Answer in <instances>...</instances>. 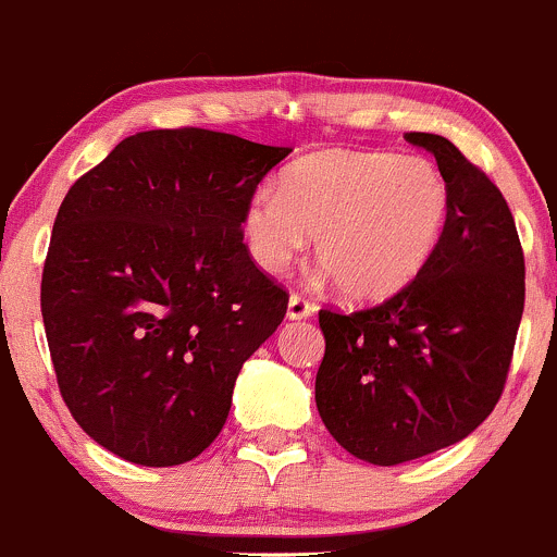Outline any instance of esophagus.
I'll list each match as a JSON object with an SVG mask.
<instances>
[{
    "instance_id": "1",
    "label": "esophagus",
    "mask_w": 557,
    "mask_h": 557,
    "mask_svg": "<svg viewBox=\"0 0 557 557\" xmlns=\"http://www.w3.org/2000/svg\"><path fill=\"white\" fill-rule=\"evenodd\" d=\"M314 314V304L301 294H290L288 298V318L290 320H307Z\"/></svg>"
}]
</instances>
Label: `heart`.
Instances as JSON below:
<instances>
[{
    "mask_svg": "<svg viewBox=\"0 0 557 557\" xmlns=\"http://www.w3.org/2000/svg\"><path fill=\"white\" fill-rule=\"evenodd\" d=\"M450 215L446 175L424 157L331 149L294 162L274 191H259L243 237L263 272L314 256L344 296L384 301L413 283L437 253Z\"/></svg>",
    "mask_w": 557,
    "mask_h": 557,
    "instance_id": "b5f03b06",
    "label": "heart"
}]
</instances>
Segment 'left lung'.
I'll return each instance as SVG.
<instances>
[{
	"label": "left lung",
	"mask_w": 557,
	"mask_h": 557,
	"mask_svg": "<svg viewBox=\"0 0 557 557\" xmlns=\"http://www.w3.org/2000/svg\"><path fill=\"white\" fill-rule=\"evenodd\" d=\"M450 189L443 243L424 272L379 307L320 309L325 357L314 403L336 443L371 465L454 446L499 403L525 301L515 219L496 184L448 138L406 133Z\"/></svg>",
	"instance_id": "obj_1"
}]
</instances>
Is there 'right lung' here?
Instances as JSON below:
<instances>
[{
	"label": "right lung",
	"instance_id": "right-lung-1",
	"mask_svg": "<svg viewBox=\"0 0 557 557\" xmlns=\"http://www.w3.org/2000/svg\"><path fill=\"white\" fill-rule=\"evenodd\" d=\"M288 154L202 127L146 131L63 197L42 320L63 403L98 446L173 467L219 437L239 368L288 309L243 243L245 208Z\"/></svg>",
	"mask_w": 557,
	"mask_h": 557
}]
</instances>
